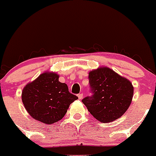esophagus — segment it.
Segmentation results:
<instances>
[{
  "label": "esophagus",
  "mask_w": 156,
  "mask_h": 156,
  "mask_svg": "<svg viewBox=\"0 0 156 156\" xmlns=\"http://www.w3.org/2000/svg\"><path fill=\"white\" fill-rule=\"evenodd\" d=\"M78 98H79L80 100L82 99V98H83V94H78Z\"/></svg>",
  "instance_id": "obj_1"
}]
</instances>
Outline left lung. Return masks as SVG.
<instances>
[{
	"instance_id": "left-lung-1",
	"label": "left lung",
	"mask_w": 156,
	"mask_h": 156,
	"mask_svg": "<svg viewBox=\"0 0 156 156\" xmlns=\"http://www.w3.org/2000/svg\"><path fill=\"white\" fill-rule=\"evenodd\" d=\"M92 96L82 100L90 114L101 122L119 119L128 110L133 94L132 83L108 67L89 73Z\"/></svg>"
}]
</instances>
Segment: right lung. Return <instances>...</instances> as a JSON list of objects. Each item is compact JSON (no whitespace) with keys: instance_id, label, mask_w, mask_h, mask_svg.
<instances>
[{"instance_id":"1","label":"right lung","mask_w":156,"mask_h":156,"mask_svg":"<svg viewBox=\"0 0 156 156\" xmlns=\"http://www.w3.org/2000/svg\"><path fill=\"white\" fill-rule=\"evenodd\" d=\"M78 98L53 73L41 74L27 84L22 92L23 105L31 117L48 125L62 119L69 105Z\"/></svg>"}]
</instances>
